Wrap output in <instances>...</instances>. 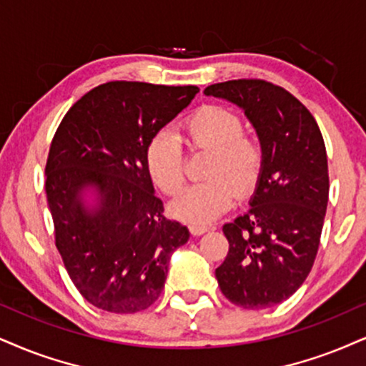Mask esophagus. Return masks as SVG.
Listing matches in <instances>:
<instances>
[{"instance_id": "esophagus-1", "label": "esophagus", "mask_w": 366, "mask_h": 366, "mask_svg": "<svg viewBox=\"0 0 366 366\" xmlns=\"http://www.w3.org/2000/svg\"><path fill=\"white\" fill-rule=\"evenodd\" d=\"M190 231L193 236H202V234L209 231V225H198V224H192Z\"/></svg>"}]
</instances>
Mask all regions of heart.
<instances>
[{
    "label": "heart",
    "mask_w": 366,
    "mask_h": 366,
    "mask_svg": "<svg viewBox=\"0 0 366 366\" xmlns=\"http://www.w3.org/2000/svg\"><path fill=\"white\" fill-rule=\"evenodd\" d=\"M179 139L192 151H209L205 182L192 184L174 200L176 215L192 224L205 225L232 207L237 192H251L263 169V147L244 134L241 117L222 105H202L179 125ZM149 178L168 195L182 192L184 154L178 139L159 132L144 152Z\"/></svg>",
    "instance_id": "1"
}]
</instances>
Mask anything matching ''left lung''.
I'll return each instance as SVG.
<instances>
[{
	"label": "left lung",
	"instance_id": "8db88e82",
	"mask_svg": "<svg viewBox=\"0 0 366 366\" xmlns=\"http://www.w3.org/2000/svg\"><path fill=\"white\" fill-rule=\"evenodd\" d=\"M204 93L241 107L263 147L251 207L222 227L229 252L215 277L234 305L273 307L299 290L321 244L329 198L322 134L305 105L264 79L224 81Z\"/></svg>",
	"mask_w": 366,
	"mask_h": 366
}]
</instances>
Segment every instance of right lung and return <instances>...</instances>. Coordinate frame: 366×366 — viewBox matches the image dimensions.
I'll list each match as a JSON object with an SVG mask.
<instances>
[{
	"mask_svg": "<svg viewBox=\"0 0 366 366\" xmlns=\"http://www.w3.org/2000/svg\"><path fill=\"white\" fill-rule=\"evenodd\" d=\"M198 93L197 86L110 81L79 98L54 134L45 193L56 247L78 292L94 307L135 314L159 299L169 258L190 237L164 215L144 152ZM93 186L98 209L80 195Z\"/></svg>",
	"mask_w": 366,
	"mask_h": 366,
	"instance_id": "right-lung-1",
	"label": "right lung"
}]
</instances>
